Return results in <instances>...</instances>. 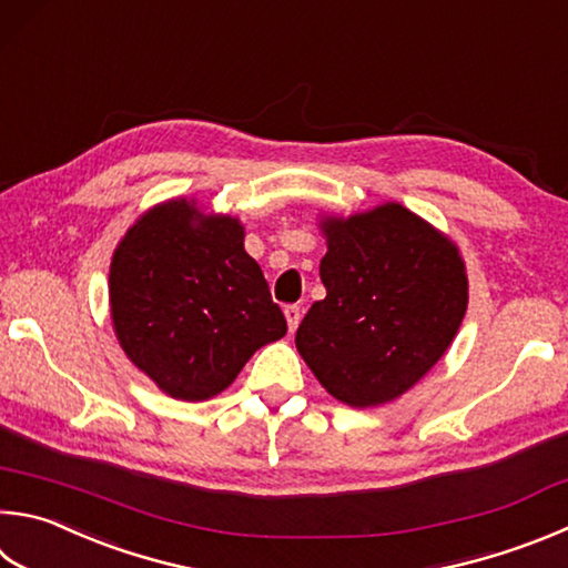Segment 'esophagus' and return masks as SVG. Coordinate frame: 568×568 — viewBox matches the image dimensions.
<instances>
[{"label":"esophagus","mask_w":568,"mask_h":568,"mask_svg":"<svg viewBox=\"0 0 568 568\" xmlns=\"http://www.w3.org/2000/svg\"><path fill=\"white\" fill-rule=\"evenodd\" d=\"M283 313H285V320H287V329H291V333H295L297 325H301V317H303L301 307H297V305H285Z\"/></svg>","instance_id":"esophagus-1"}]
</instances>
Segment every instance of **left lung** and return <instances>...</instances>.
I'll use <instances>...</instances> for the list:
<instances>
[{"label":"left lung","mask_w":568,"mask_h":568,"mask_svg":"<svg viewBox=\"0 0 568 568\" xmlns=\"http://www.w3.org/2000/svg\"><path fill=\"white\" fill-rule=\"evenodd\" d=\"M327 253L295 347L317 383L365 409L415 387L455 339L467 313V265L457 243L402 203L320 215Z\"/></svg>","instance_id":"8db88e82"}]
</instances>
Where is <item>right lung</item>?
Instances as JSON below:
<instances>
[{"instance_id":"add662e5","label":"right lung","mask_w":568,"mask_h":568,"mask_svg":"<svg viewBox=\"0 0 568 568\" xmlns=\"http://www.w3.org/2000/svg\"><path fill=\"white\" fill-rule=\"evenodd\" d=\"M243 223L171 199L141 213L109 267L113 333L173 399L203 402L233 385L255 349L287 333Z\"/></svg>"}]
</instances>
